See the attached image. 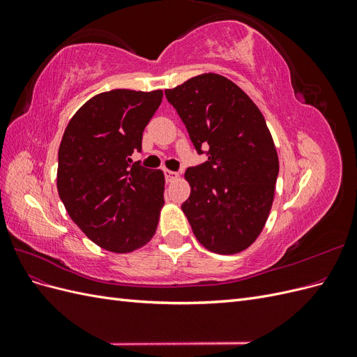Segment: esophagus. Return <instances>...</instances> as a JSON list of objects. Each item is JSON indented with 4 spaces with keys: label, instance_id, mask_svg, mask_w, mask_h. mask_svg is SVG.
Masks as SVG:
<instances>
[{
    "label": "esophagus",
    "instance_id": "obj_1",
    "mask_svg": "<svg viewBox=\"0 0 357 357\" xmlns=\"http://www.w3.org/2000/svg\"><path fill=\"white\" fill-rule=\"evenodd\" d=\"M165 177H167V181H174V180L178 178V172L165 169Z\"/></svg>",
    "mask_w": 357,
    "mask_h": 357
}]
</instances>
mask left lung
<instances>
[{
    "label": "left lung",
    "mask_w": 357,
    "mask_h": 357,
    "mask_svg": "<svg viewBox=\"0 0 357 357\" xmlns=\"http://www.w3.org/2000/svg\"><path fill=\"white\" fill-rule=\"evenodd\" d=\"M198 153L188 168L190 197L181 210L207 250L235 255L262 232L274 201L278 155L265 117L248 95L220 74L205 73L165 91Z\"/></svg>",
    "instance_id": "left-lung-1"
}]
</instances>
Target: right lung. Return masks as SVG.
<instances>
[{"label": "right lung", "mask_w": 357, "mask_h": 357, "mask_svg": "<svg viewBox=\"0 0 357 357\" xmlns=\"http://www.w3.org/2000/svg\"><path fill=\"white\" fill-rule=\"evenodd\" d=\"M164 92L113 89L75 112L58 152L56 186L70 218L105 250L129 253L156 232L165 177L135 162Z\"/></svg>", "instance_id": "1"}]
</instances>
